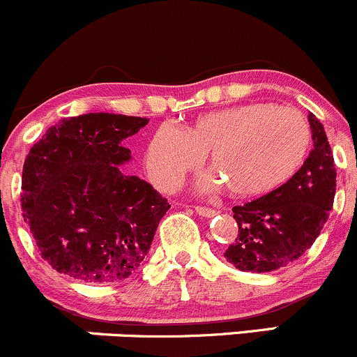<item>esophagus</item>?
<instances>
[{
	"instance_id": "34e87169",
	"label": "esophagus",
	"mask_w": 357,
	"mask_h": 357,
	"mask_svg": "<svg viewBox=\"0 0 357 357\" xmlns=\"http://www.w3.org/2000/svg\"><path fill=\"white\" fill-rule=\"evenodd\" d=\"M195 211H197L198 215H202V217H208V218L217 215V210L208 208V206H195Z\"/></svg>"
}]
</instances>
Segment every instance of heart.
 Returning <instances> with one entry per match:
<instances>
[{
    "label": "heart",
    "mask_w": 357,
    "mask_h": 357,
    "mask_svg": "<svg viewBox=\"0 0 357 357\" xmlns=\"http://www.w3.org/2000/svg\"><path fill=\"white\" fill-rule=\"evenodd\" d=\"M310 144L303 113L256 101L206 113L183 130L162 125L149 142L146 166L155 185L176 190L206 154L213 174L203 185L218 179L236 197H259L300 169Z\"/></svg>",
    "instance_id": "b5f03b06"
}]
</instances>
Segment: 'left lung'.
Wrapping results in <instances>:
<instances>
[{
    "instance_id": "8db88e82",
    "label": "left lung",
    "mask_w": 357,
    "mask_h": 357,
    "mask_svg": "<svg viewBox=\"0 0 357 357\" xmlns=\"http://www.w3.org/2000/svg\"><path fill=\"white\" fill-rule=\"evenodd\" d=\"M313 149L287 183L234 206L238 232L223 256L241 271L269 273L303 256L320 236L335 197L334 155L324 125L308 115Z\"/></svg>"
}]
</instances>
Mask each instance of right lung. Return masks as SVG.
<instances>
[{
    "label": "right lung",
    "mask_w": 357,
    "mask_h": 357,
    "mask_svg": "<svg viewBox=\"0 0 357 357\" xmlns=\"http://www.w3.org/2000/svg\"><path fill=\"white\" fill-rule=\"evenodd\" d=\"M140 116L86 113L62 119L23 164V220L54 269L84 283L130 276L147 256L169 203L144 179L125 174L127 137Z\"/></svg>",
    "instance_id": "right-lung-1"
}]
</instances>
